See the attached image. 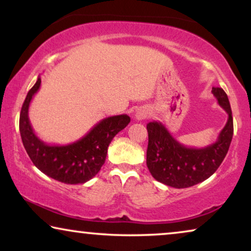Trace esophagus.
Segmentation results:
<instances>
[{
	"instance_id": "esophagus-1",
	"label": "esophagus",
	"mask_w": 251,
	"mask_h": 251,
	"mask_svg": "<svg viewBox=\"0 0 251 251\" xmlns=\"http://www.w3.org/2000/svg\"><path fill=\"white\" fill-rule=\"evenodd\" d=\"M150 115V112L147 111V108L145 107H140L139 109H137L136 114H135V118L136 120H138V121H140V120H145L146 118H149Z\"/></svg>"
}]
</instances>
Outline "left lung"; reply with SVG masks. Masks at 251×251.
<instances>
[{
  "instance_id": "left-lung-1",
  "label": "left lung",
  "mask_w": 251,
  "mask_h": 251,
  "mask_svg": "<svg viewBox=\"0 0 251 251\" xmlns=\"http://www.w3.org/2000/svg\"><path fill=\"white\" fill-rule=\"evenodd\" d=\"M212 95L228 118L217 140L197 149L175 139L163 123H147L149 146L146 164L157 181L175 188H186L208 179L224 160L233 137V118L227 95L222 88H212Z\"/></svg>"
}]
</instances>
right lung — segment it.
<instances>
[{
  "instance_id": "add662e5",
  "label": "right lung",
  "mask_w": 251,
  "mask_h": 251,
  "mask_svg": "<svg viewBox=\"0 0 251 251\" xmlns=\"http://www.w3.org/2000/svg\"><path fill=\"white\" fill-rule=\"evenodd\" d=\"M41 87V77L28 91L19 119V131L27 154L37 169L65 184H83L99 173L107 155L108 145L118 132L129 125L126 114L102 119L76 142L50 145L35 135L29 122L28 109Z\"/></svg>"
}]
</instances>
